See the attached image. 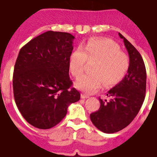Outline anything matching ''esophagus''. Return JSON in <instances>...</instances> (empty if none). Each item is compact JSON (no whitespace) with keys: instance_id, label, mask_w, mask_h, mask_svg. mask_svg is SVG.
Returning a JSON list of instances; mask_svg holds the SVG:
<instances>
[{"instance_id":"esophagus-1","label":"esophagus","mask_w":157,"mask_h":157,"mask_svg":"<svg viewBox=\"0 0 157 157\" xmlns=\"http://www.w3.org/2000/svg\"><path fill=\"white\" fill-rule=\"evenodd\" d=\"M81 98L82 99H87V98H89V95H88V94H82Z\"/></svg>"}]
</instances>
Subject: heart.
I'll use <instances>...</instances> for the list:
<instances>
[{
  "label": "heart",
  "instance_id": "heart-1",
  "mask_svg": "<svg viewBox=\"0 0 157 157\" xmlns=\"http://www.w3.org/2000/svg\"><path fill=\"white\" fill-rule=\"evenodd\" d=\"M86 59H96L91 68L93 72L82 75L75 82L78 89L86 93L95 92L103 83L106 87L115 86L129 68L128 55L121 52L116 42L107 38L92 37L71 53L70 69L74 76L81 75Z\"/></svg>",
  "mask_w": 157,
  "mask_h": 157
}]
</instances>
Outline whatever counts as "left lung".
Wrapping results in <instances>:
<instances>
[{
  "label": "left lung",
  "instance_id": "8db88e82",
  "mask_svg": "<svg viewBox=\"0 0 157 157\" xmlns=\"http://www.w3.org/2000/svg\"><path fill=\"white\" fill-rule=\"evenodd\" d=\"M129 55L128 74L107 92L109 100L99 99L100 107L90 115L94 126L104 133H115L126 128L139 112L146 92L145 65L140 54L120 33Z\"/></svg>",
  "mask_w": 157,
  "mask_h": 157
}]
</instances>
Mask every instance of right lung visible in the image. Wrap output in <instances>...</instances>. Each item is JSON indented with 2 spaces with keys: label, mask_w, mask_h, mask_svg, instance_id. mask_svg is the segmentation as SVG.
<instances>
[{
  "label": "right lung",
  "mask_w": 157,
  "mask_h": 157,
  "mask_svg": "<svg viewBox=\"0 0 157 157\" xmlns=\"http://www.w3.org/2000/svg\"><path fill=\"white\" fill-rule=\"evenodd\" d=\"M74 39L69 33L47 31L18 54L13 77L14 99L25 120L35 128L57 125L69 105L80 99L69 76Z\"/></svg>",
  "instance_id": "add662e5"
}]
</instances>
